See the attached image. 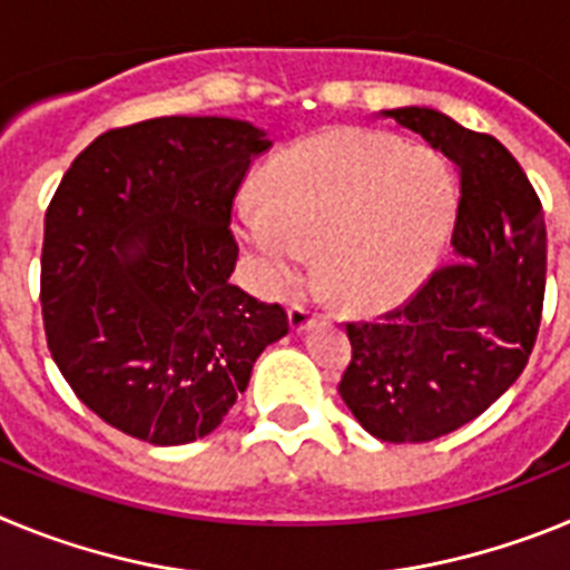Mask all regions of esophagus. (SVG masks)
<instances>
[{"label":"esophagus","instance_id":"34e87169","mask_svg":"<svg viewBox=\"0 0 570 570\" xmlns=\"http://www.w3.org/2000/svg\"><path fill=\"white\" fill-rule=\"evenodd\" d=\"M314 320H316V314L311 311V305H305V302H291L288 305L291 331H305Z\"/></svg>","mask_w":570,"mask_h":570}]
</instances>
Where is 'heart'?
I'll return each instance as SVG.
<instances>
[{
  "label": "heart",
  "instance_id": "obj_1",
  "mask_svg": "<svg viewBox=\"0 0 570 570\" xmlns=\"http://www.w3.org/2000/svg\"><path fill=\"white\" fill-rule=\"evenodd\" d=\"M262 208L236 216L262 288L302 274L320 248L322 285L345 308L405 299L431 274L456 214L454 174L440 154L371 130H328L262 170Z\"/></svg>",
  "mask_w": 570,
  "mask_h": 570
}]
</instances>
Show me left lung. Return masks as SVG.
<instances>
[{
    "instance_id": "8db88e82",
    "label": "left lung",
    "mask_w": 570,
    "mask_h": 570,
    "mask_svg": "<svg viewBox=\"0 0 570 570\" xmlns=\"http://www.w3.org/2000/svg\"><path fill=\"white\" fill-rule=\"evenodd\" d=\"M460 174L454 259L402 305L345 322L351 362L340 394L382 442H431L476 420L517 382L546 296V219L537 190L491 134L431 108L385 110Z\"/></svg>"
}]
</instances>
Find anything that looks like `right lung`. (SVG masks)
<instances>
[{"label":"right lung","instance_id":"1","mask_svg":"<svg viewBox=\"0 0 570 570\" xmlns=\"http://www.w3.org/2000/svg\"><path fill=\"white\" fill-rule=\"evenodd\" d=\"M271 142L223 116L105 130L45 214V336L73 394L110 428L185 445L248 387L288 314L230 282V210Z\"/></svg>","mask_w":570,"mask_h":570}]
</instances>
